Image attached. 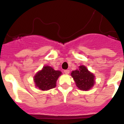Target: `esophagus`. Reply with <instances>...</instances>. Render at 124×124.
Instances as JSON below:
<instances>
[{
  "label": "esophagus",
  "instance_id": "esophagus-1",
  "mask_svg": "<svg viewBox=\"0 0 124 124\" xmlns=\"http://www.w3.org/2000/svg\"><path fill=\"white\" fill-rule=\"evenodd\" d=\"M64 73H65V74H69V73H70V70H64Z\"/></svg>",
  "mask_w": 124,
  "mask_h": 124
}]
</instances>
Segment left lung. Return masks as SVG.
Here are the masks:
<instances>
[{"label":"left lung","instance_id":"obj_1","mask_svg":"<svg viewBox=\"0 0 124 124\" xmlns=\"http://www.w3.org/2000/svg\"><path fill=\"white\" fill-rule=\"evenodd\" d=\"M71 76L79 89L87 91L94 84V76L84 66H79V69L73 71Z\"/></svg>","mask_w":124,"mask_h":124}]
</instances>
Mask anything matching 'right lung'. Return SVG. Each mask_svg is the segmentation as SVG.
Instances as JSON below:
<instances>
[{
	"instance_id": "obj_1",
	"label": "right lung",
	"mask_w": 124,
	"mask_h": 124,
	"mask_svg": "<svg viewBox=\"0 0 124 124\" xmlns=\"http://www.w3.org/2000/svg\"><path fill=\"white\" fill-rule=\"evenodd\" d=\"M61 74V71H55L50 66H46L36 74L34 81L36 86L41 90H48L56 87V82Z\"/></svg>"
}]
</instances>
